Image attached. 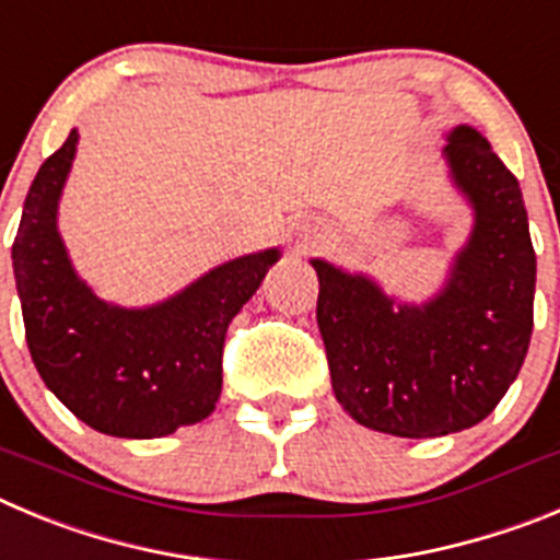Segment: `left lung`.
I'll return each instance as SVG.
<instances>
[{"label": "left lung", "mask_w": 560, "mask_h": 560, "mask_svg": "<svg viewBox=\"0 0 560 560\" xmlns=\"http://www.w3.org/2000/svg\"><path fill=\"white\" fill-rule=\"evenodd\" d=\"M443 153L475 206V231L441 295L396 306L365 276L312 259L337 401L357 424L399 438L480 424L518 376L533 335L536 250L518 180L466 125Z\"/></svg>", "instance_id": "8db88e82"}]
</instances>
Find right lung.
<instances>
[{
    "instance_id": "right-lung-1",
    "label": "right lung",
    "mask_w": 560,
    "mask_h": 560,
    "mask_svg": "<svg viewBox=\"0 0 560 560\" xmlns=\"http://www.w3.org/2000/svg\"><path fill=\"white\" fill-rule=\"evenodd\" d=\"M74 148L78 130L44 161L13 240L30 357L44 385L105 435L161 438L198 424L220 399L231 317L279 250L225 261L159 306L105 304L74 276L55 225Z\"/></svg>"
}]
</instances>
